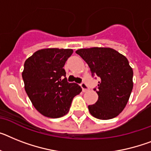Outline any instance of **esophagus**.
<instances>
[{
	"mask_svg": "<svg viewBox=\"0 0 151 151\" xmlns=\"http://www.w3.org/2000/svg\"><path fill=\"white\" fill-rule=\"evenodd\" d=\"M81 87L82 91H83V92H86V91H89V87H87V84H86V83H82L81 84Z\"/></svg>",
	"mask_w": 151,
	"mask_h": 151,
	"instance_id": "esophagus-1",
	"label": "esophagus"
}]
</instances>
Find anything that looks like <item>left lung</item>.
<instances>
[{
    "label": "left lung",
    "instance_id": "1",
    "mask_svg": "<svg viewBox=\"0 0 151 151\" xmlns=\"http://www.w3.org/2000/svg\"><path fill=\"white\" fill-rule=\"evenodd\" d=\"M88 64L92 75L100 78L98 100L89 105L91 114L100 120L116 117L125 108L133 89V69L125 56L110 47L82 48L76 50Z\"/></svg>",
    "mask_w": 151,
    "mask_h": 151
}]
</instances>
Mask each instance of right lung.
Returning a JSON list of instances; mask_svg holds the SVG:
<instances>
[{
	"instance_id": "add662e5",
	"label": "right lung",
	"mask_w": 151,
	"mask_h": 151,
	"mask_svg": "<svg viewBox=\"0 0 151 151\" xmlns=\"http://www.w3.org/2000/svg\"><path fill=\"white\" fill-rule=\"evenodd\" d=\"M72 49L44 48L24 62L22 78L24 89L34 107L50 118L67 114L72 100L81 92L75 83H68L64 66Z\"/></svg>"
}]
</instances>
